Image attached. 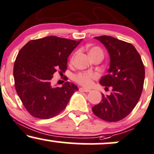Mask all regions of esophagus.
<instances>
[{
    "mask_svg": "<svg viewBox=\"0 0 154 154\" xmlns=\"http://www.w3.org/2000/svg\"><path fill=\"white\" fill-rule=\"evenodd\" d=\"M79 91L80 92H85V93H88V92L91 91L90 89H86V88H80L79 89Z\"/></svg>",
    "mask_w": 154,
    "mask_h": 154,
    "instance_id": "34e87169",
    "label": "esophagus"
}]
</instances>
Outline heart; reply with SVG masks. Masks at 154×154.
Listing matches in <instances>:
<instances>
[{
	"label": "heart",
	"instance_id": "1",
	"mask_svg": "<svg viewBox=\"0 0 154 154\" xmlns=\"http://www.w3.org/2000/svg\"><path fill=\"white\" fill-rule=\"evenodd\" d=\"M95 52H100L102 51L98 47H93L90 49L89 53L92 54V53ZM74 60V56L71 58V62H72ZM97 75L93 72H80V73L77 74L75 76V80L79 84L82 85L83 86L85 87H90L93 84V79H96Z\"/></svg>",
	"mask_w": 154,
	"mask_h": 154
}]
</instances>
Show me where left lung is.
Here are the masks:
<instances>
[{
  "instance_id": "1",
  "label": "left lung",
  "mask_w": 154,
  "mask_h": 154,
  "mask_svg": "<svg viewBox=\"0 0 154 154\" xmlns=\"http://www.w3.org/2000/svg\"><path fill=\"white\" fill-rule=\"evenodd\" d=\"M105 45L110 56V68L100 84L112 87L109 95L102 94L99 103L92 108L96 116L106 122H118L135 107L143 89L145 68L132 44L107 35L95 37Z\"/></svg>"
}]
</instances>
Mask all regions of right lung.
<instances>
[{"label":"right lung","mask_w":154,"mask_h":154,"mask_svg":"<svg viewBox=\"0 0 154 154\" xmlns=\"http://www.w3.org/2000/svg\"><path fill=\"white\" fill-rule=\"evenodd\" d=\"M80 41L48 36L30 40L19 51L14 66L15 88L32 116L48 119L58 115L78 91L73 83L54 87L51 80L57 70L65 72L69 56Z\"/></svg>","instance_id":"1"}]
</instances>
